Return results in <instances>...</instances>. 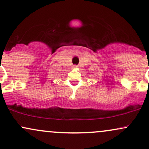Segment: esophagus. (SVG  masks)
<instances>
[{
	"label": "esophagus",
	"instance_id": "obj_1",
	"mask_svg": "<svg viewBox=\"0 0 149 149\" xmlns=\"http://www.w3.org/2000/svg\"><path fill=\"white\" fill-rule=\"evenodd\" d=\"M73 67H74V68H77V66H76V65H74V66H73Z\"/></svg>",
	"mask_w": 149,
	"mask_h": 149
}]
</instances>
